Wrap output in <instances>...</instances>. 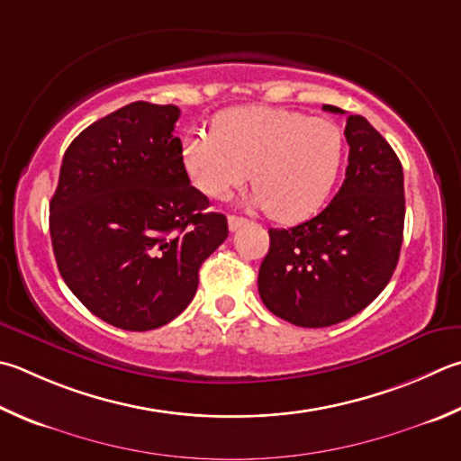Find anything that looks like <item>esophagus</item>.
<instances>
[{"instance_id":"obj_1","label":"esophagus","mask_w":461,"mask_h":461,"mask_svg":"<svg viewBox=\"0 0 461 461\" xmlns=\"http://www.w3.org/2000/svg\"><path fill=\"white\" fill-rule=\"evenodd\" d=\"M248 220L246 217H240V215H230L228 217V225H230V231H236V230H240L241 225H244Z\"/></svg>"}]
</instances>
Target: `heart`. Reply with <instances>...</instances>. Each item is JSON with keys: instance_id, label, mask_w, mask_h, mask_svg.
Here are the masks:
<instances>
[{"instance_id": "obj_1", "label": "heart", "mask_w": 461, "mask_h": 461, "mask_svg": "<svg viewBox=\"0 0 461 461\" xmlns=\"http://www.w3.org/2000/svg\"><path fill=\"white\" fill-rule=\"evenodd\" d=\"M189 181L212 199H228L252 171L249 203L280 223L314 215L332 194L345 163L337 122L270 106H240L217 116L212 135L183 140Z\"/></svg>"}]
</instances>
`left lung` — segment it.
I'll return each mask as SVG.
<instances>
[{"mask_svg": "<svg viewBox=\"0 0 461 461\" xmlns=\"http://www.w3.org/2000/svg\"><path fill=\"white\" fill-rule=\"evenodd\" d=\"M324 111H345L324 104ZM348 167L321 213L270 230L258 290L267 311L290 324L322 329L361 312L387 286L403 244V167L365 116L350 114Z\"/></svg>", "mask_w": 461, "mask_h": 461, "instance_id": "1", "label": "left lung"}]
</instances>
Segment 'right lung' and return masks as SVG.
<instances>
[{
    "label": "right lung",
    "instance_id": "right-lung-1",
    "mask_svg": "<svg viewBox=\"0 0 461 461\" xmlns=\"http://www.w3.org/2000/svg\"><path fill=\"white\" fill-rule=\"evenodd\" d=\"M175 104L131 103L66 149L50 202L58 270L88 311L153 330L194 300L199 267L228 238L223 213L189 185Z\"/></svg>",
    "mask_w": 461,
    "mask_h": 461
}]
</instances>
